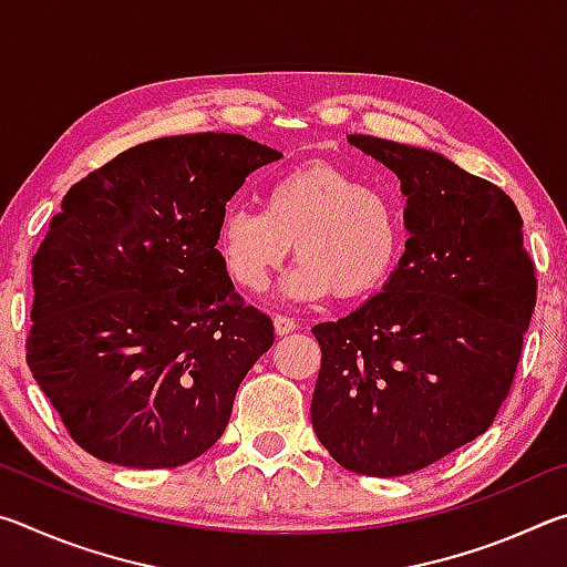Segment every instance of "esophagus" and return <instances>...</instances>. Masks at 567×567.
Instances as JSON below:
<instances>
[{"label": "esophagus", "instance_id": "1", "mask_svg": "<svg viewBox=\"0 0 567 567\" xmlns=\"http://www.w3.org/2000/svg\"><path fill=\"white\" fill-rule=\"evenodd\" d=\"M292 330H297V320L287 318V315H275V332L277 334H290Z\"/></svg>", "mask_w": 567, "mask_h": 567}]
</instances>
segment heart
Returning <instances> with one entry per match:
<instances>
[{
	"mask_svg": "<svg viewBox=\"0 0 567 567\" xmlns=\"http://www.w3.org/2000/svg\"><path fill=\"white\" fill-rule=\"evenodd\" d=\"M292 243L300 262L287 290L300 300H354L388 282L405 225L395 197L324 162L267 182L262 209L229 205L219 217L217 257L239 290L262 292Z\"/></svg>",
	"mask_w": 567,
	"mask_h": 567,
	"instance_id": "1",
	"label": "heart"
}]
</instances>
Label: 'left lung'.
Wrapping results in <instances>:
<instances>
[{
	"instance_id": "left-lung-1",
	"label": "left lung",
	"mask_w": 567,
	"mask_h": 567,
	"mask_svg": "<svg viewBox=\"0 0 567 567\" xmlns=\"http://www.w3.org/2000/svg\"><path fill=\"white\" fill-rule=\"evenodd\" d=\"M408 195L410 237L380 295L312 328V427L342 467L398 477L493 425L511 395L537 280L505 192L443 155L350 134Z\"/></svg>"
}]
</instances>
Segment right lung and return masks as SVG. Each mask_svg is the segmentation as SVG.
Masks as SVG:
<instances>
[{
    "instance_id": "obj_1",
    "label": "right lung",
    "mask_w": 567,
    "mask_h": 567,
    "mask_svg": "<svg viewBox=\"0 0 567 567\" xmlns=\"http://www.w3.org/2000/svg\"><path fill=\"white\" fill-rule=\"evenodd\" d=\"M280 157L245 134H175L64 195L32 257L27 364L90 455L177 467L223 437L275 328L225 275L217 225L245 177Z\"/></svg>"
}]
</instances>
